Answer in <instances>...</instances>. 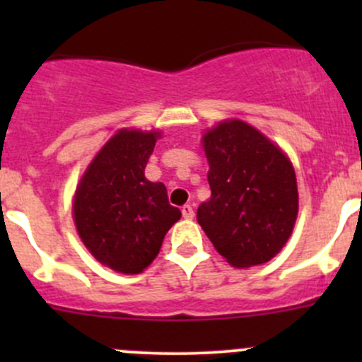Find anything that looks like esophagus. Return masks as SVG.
I'll list each match as a JSON object with an SVG mask.
<instances>
[{"label": "esophagus", "mask_w": 362, "mask_h": 362, "mask_svg": "<svg viewBox=\"0 0 362 362\" xmlns=\"http://www.w3.org/2000/svg\"><path fill=\"white\" fill-rule=\"evenodd\" d=\"M182 215H184V218L194 217V210H192L191 204H184V206H182Z\"/></svg>", "instance_id": "34e87169"}]
</instances>
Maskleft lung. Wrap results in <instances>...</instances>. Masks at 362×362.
I'll list each match as a JSON object with an SVG mask.
<instances>
[{
	"mask_svg": "<svg viewBox=\"0 0 362 362\" xmlns=\"http://www.w3.org/2000/svg\"><path fill=\"white\" fill-rule=\"evenodd\" d=\"M211 196L198 222L235 268L268 262L289 240L298 217L294 168L264 134L228 120L203 136Z\"/></svg>",
	"mask_w": 362,
	"mask_h": 362,
	"instance_id": "1",
	"label": "left lung"
}]
</instances>
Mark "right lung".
Masks as SVG:
<instances>
[{"mask_svg":"<svg viewBox=\"0 0 362 362\" xmlns=\"http://www.w3.org/2000/svg\"><path fill=\"white\" fill-rule=\"evenodd\" d=\"M158 136L154 131H119L89 164L76 189L73 214L83 245L119 273L144 272L182 215L168 202L163 182L145 178Z\"/></svg>","mask_w":362,"mask_h":362,"instance_id":"obj_1","label":"right lung"}]
</instances>
